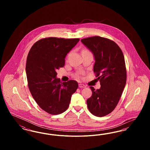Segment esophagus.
<instances>
[{
  "instance_id": "34e87169",
  "label": "esophagus",
  "mask_w": 150,
  "mask_h": 150,
  "mask_svg": "<svg viewBox=\"0 0 150 150\" xmlns=\"http://www.w3.org/2000/svg\"><path fill=\"white\" fill-rule=\"evenodd\" d=\"M79 88H86V86L83 84H79Z\"/></svg>"
}]
</instances>
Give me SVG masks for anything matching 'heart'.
<instances>
[{
	"mask_svg": "<svg viewBox=\"0 0 150 150\" xmlns=\"http://www.w3.org/2000/svg\"><path fill=\"white\" fill-rule=\"evenodd\" d=\"M89 52V50H84L82 51V52Z\"/></svg>",
	"mask_w": 150,
	"mask_h": 150,
	"instance_id": "1",
	"label": "heart"
}]
</instances>
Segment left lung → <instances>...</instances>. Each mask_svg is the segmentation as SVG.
Segmentation results:
<instances>
[{
    "mask_svg": "<svg viewBox=\"0 0 150 150\" xmlns=\"http://www.w3.org/2000/svg\"><path fill=\"white\" fill-rule=\"evenodd\" d=\"M81 41L94 54L93 71L100 84L99 89L90 87L92 95L86 100L88 108L94 116H105L114 111L126 84L124 57L118 45L107 38L95 36Z\"/></svg>",
    "mask_w": 150,
    "mask_h": 150,
    "instance_id": "obj_1",
    "label": "left lung"
}]
</instances>
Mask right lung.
Segmentation results:
<instances>
[{
  "mask_svg": "<svg viewBox=\"0 0 150 150\" xmlns=\"http://www.w3.org/2000/svg\"><path fill=\"white\" fill-rule=\"evenodd\" d=\"M79 38L50 37L37 41L27 57L26 72L30 92L37 104L51 115L64 112L72 94L78 88L76 81L62 83L56 70L63 67L65 57L79 41Z\"/></svg>",
  "mask_w": 150,
  "mask_h": 150,
  "instance_id": "obj_1",
  "label": "right lung"
}]
</instances>
